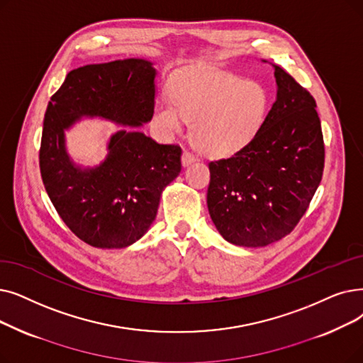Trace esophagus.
<instances>
[{
	"label": "esophagus",
	"instance_id": "obj_1",
	"mask_svg": "<svg viewBox=\"0 0 363 363\" xmlns=\"http://www.w3.org/2000/svg\"><path fill=\"white\" fill-rule=\"evenodd\" d=\"M193 162H196V155H194L191 151L185 150V151L182 152V163H184V166L191 164Z\"/></svg>",
	"mask_w": 363,
	"mask_h": 363
}]
</instances>
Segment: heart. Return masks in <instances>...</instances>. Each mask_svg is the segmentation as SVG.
I'll use <instances>...</instances> for the list:
<instances>
[{
    "label": "heart",
    "mask_w": 363,
    "mask_h": 363,
    "mask_svg": "<svg viewBox=\"0 0 363 363\" xmlns=\"http://www.w3.org/2000/svg\"><path fill=\"white\" fill-rule=\"evenodd\" d=\"M172 101H157L154 120L164 133H179L191 121L194 145L204 154L224 157L255 138L269 108V94L255 82L220 72L177 77Z\"/></svg>",
    "instance_id": "1"
}]
</instances>
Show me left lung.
I'll return each instance as SVG.
<instances>
[{
  "label": "left lung",
  "instance_id": "left-lung-1",
  "mask_svg": "<svg viewBox=\"0 0 363 363\" xmlns=\"http://www.w3.org/2000/svg\"><path fill=\"white\" fill-rule=\"evenodd\" d=\"M277 99L255 138L209 163L208 208L215 227L238 246L274 243L296 227L322 181L325 144L316 101L274 65Z\"/></svg>",
  "mask_w": 363,
  "mask_h": 363
}]
</instances>
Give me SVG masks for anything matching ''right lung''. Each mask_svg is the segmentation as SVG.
Masks as SVG:
<instances>
[{
  "mask_svg": "<svg viewBox=\"0 0 363 363\" xmlns=\"http://www.w3.org/2000/svg\"><path fill=\"white\" fill-rule=\"evenodd\" d=\"M155 69L143 59L72 69L44 116L40 172L47 194L67 227L93 247L120 249L147 233L163 188L181 172V147L159 144L136 130L109 140L102 164L82 170L65 150L64 129L83 116L140 125L154 114Z\"/></svg>",
  "mask_w": 363,
  "mask_h": 363,
  "instance_id": "add662e5",
  "label": "right lung"
}]
</instances>
